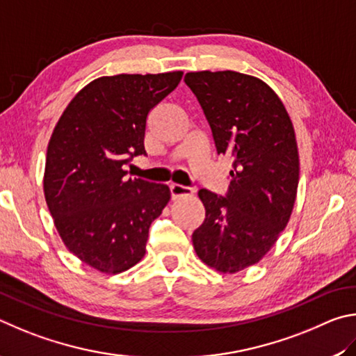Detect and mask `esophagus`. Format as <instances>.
I'll return each instance as SVG.
<instances>
[{"instance_id":"obj_1","label":"esophagus","mask_w":356,"mask_h":356,"mask_svg":"<svg viewBox=\"0 0 356 356\" xmlns=\"http://www.w3.org/2000/svg\"><path fill=\"white\" fill-rule=\"evenodd\" d=\"M170 194H172V200H178L181 197H191L194 194V191L191 188H186V186L181 184H172L170 186Z\"/></svg>"}]
</instances>
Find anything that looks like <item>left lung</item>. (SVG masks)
Returning a JSON list of instances; mask_svg holds the SVG:
<instances>
[{
    "instance_id": "8db88e82",
    "label": "left lung",
    "mask_w": 356,
    "mask_h": 356,
    "mask_svg": "<svg viewBox=\"0 0 356 356\" xmlns=\"http://www.w3.org/2000/svg\"><path fill=\"white\" fill-rule=\"evenodd\" d=\"M213 131L217 153L233 168L227 197L198 191L207 217L192 234L197 257L222 273L259 263L288 225L297 198L300 161L294 124L269 84L252 74L189 72Z\"/></svg>"
}]
</instances>
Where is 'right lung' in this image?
<instances>
[{"label":"right lung","mask_w":356,"mask_h":356,"mask_svg":"<svg viewBox=\"0 0 356 356\" xmlns=\"http://www.w3.org/2000/svg\"><path fill=\"white\" fill-rule=\"evenodd\" d=\"M183 72L115 74L72 98L49 137L43 194L68 252L102 273H120L145 254L148 229L170 202L165 184L124 179L123 165L145 154L149 111Z\"/></svg>","instance_id":"1"}]
</instances>
